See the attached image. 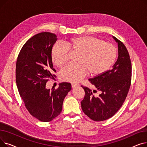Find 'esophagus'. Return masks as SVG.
Segmentation results:
<instances>
[{
    "label": "esophagus",
    "instance_id": "34e87169",
    "mask_svg": "<svg viewBox=\"0 0 147 147\" xmlns=\"http://www.w3.org/2000/svg\"><path fill=\"white\" fill-rule=\"evenodd\" d=\"M79 86V84H77V83H72L71 84V87L73 88H76V87H78V86Z\"/></svg>",
    "mask_w": 147,
    "mask_h": 147
}]
</instances>
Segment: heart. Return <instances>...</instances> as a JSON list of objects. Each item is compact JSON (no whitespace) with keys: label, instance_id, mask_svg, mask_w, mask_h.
I'll list each match as a JSON object with an SVG mask.
<instances>
[{"label":"heart","instance_id":"1","mask_svg":"<svg viewBox=\"0 0 147 147\" xmlns=\"http://www.w3.org/2000/svg\"><path fill=\"white\" fill-rule=\"evenodd\" d=\"M72 53H79L78 63L69 64L59 71L61 80L78 82L89 72L99 76L107 71L116 58L117 52L110 43L94 36L73 38L65 44L57 43L52 49V59L57 66H61L69 60Z\"/></svg>","mask_w":147,"mask_h":147}]
</instances>
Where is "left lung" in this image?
<instances>
[{
    "instance_id": "left-lung-1",
    "label": "left lung",
    "mask_w": 147,
    "mask_h": 147,
    "mask_svg": "<svg viewBox=\"0 0 147 147\" xmlns=\"http://www.w3.org/2000/svg\"><path fill=\"white\" fill-rule=\"evenodd\" d=\"M118 45L119 56L113 68L104 73L89 79V82L101 92L94 96L88 87L83 88L85 95L81 102L84 113L96 121H104L113 117L125 102L130 86L132 64L125 45L113 37Z\"/></svg>"
}]
</instances>
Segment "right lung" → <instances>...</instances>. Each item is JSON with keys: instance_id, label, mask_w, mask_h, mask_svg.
<instances>
[{"instance_id": "obj_1", "label": "right lung", "mask_w": 147, "mask_h": 147, "mask_svg": "<svg viewBox=\"0 0 147 147\" xmlns=\"http://www.w3.org/2000/svg\"><path fill=\"white\" fill-rule=\"evenodd\" d=\"M57 36L38 33L22 46L16 64V83L20 96L30 114L43 122L52 121L62 111L64 99L71 89L63 82L58 89H46V84L56 76L53 68L52 49Z\"/></svg>"}]
</instances>
